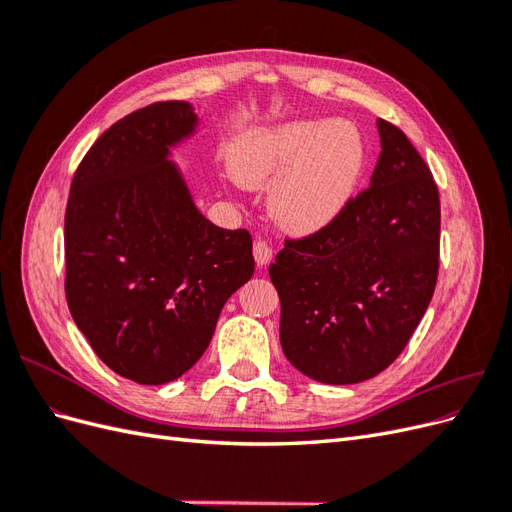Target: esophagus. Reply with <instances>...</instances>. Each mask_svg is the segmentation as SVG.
Masks as SVG:
<instances>
[{
	"label": "esophagus",
	"mask_w": 512,
	"mask_h": 512,
	"mask_svg": "<svg viewBox=\"0 0 512 512\" xmlns=\"http://www.w3.org/2000/svg\"><path fill=\"white\" fill-rule=\"evenodd\" d=\"M252 252H254V260H256V265H258V267H265V265H269V262H271L273 252H271V245H269V243H265V241H256Z\"/></svg>",
	"instance_id": "esophagus-1"
}]
</instances>
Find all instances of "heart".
<instances>
[{"instance_id":"1","label":"heart","mask_w":512,"mask_h":512,"mask_svg":"<svg viewBox=\"0 0 512 512\" xmlns=\"http://www.w3.org/2000/svg\"><path fill=\"white\" fill-rule=\"evenodd\" d=\"M363 162V136L346 119L254 128L230 149L232 179L250 188L271 183V218L297 235L329 226L346 209Z\"/></svg>"}]
</instances>
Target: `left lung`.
<instances>
[{"mask_svg": "<svg viewBox=\"0 0 512 512\" xmlns=\"http://www.w3.org/2000/svg\"><path fill=\"white\" fill-rule=\"evenodd\" d=\"M369 188L316 235L286 241L269 267L280 294V342L324 384L378 376L406 348L438 280L440 196L425 160L378 119Z\"/></svg>", "mask_w": 512, "mask_h": 512, "instance_id": "1", "label": "left lung"}]
</instances>
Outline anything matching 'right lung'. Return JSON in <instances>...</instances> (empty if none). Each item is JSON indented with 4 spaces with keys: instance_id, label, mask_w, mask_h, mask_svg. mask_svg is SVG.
Masks as SVG:
<instances>
[{
    "instance_id": "add662e5",
    "label": "right lung",
    "mask_w": 512,
    "mask_h": 512,
    "mask_svg": "<svg viewBox=\"0 0 512 512\" xmlns=\"http://www.w3.org/2000/svg\"><path fill=\"white\" fill-rule=\"evenodd\" d=\"M190 102L119 119L87 151L66 209V299L115 374L173 382L207 350L224 303L254 275L252 237L198 211L173 151L196 136Z\"/></svg>"
}]
</instances>
